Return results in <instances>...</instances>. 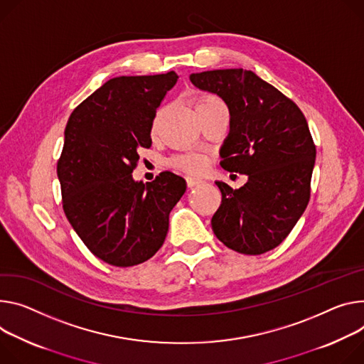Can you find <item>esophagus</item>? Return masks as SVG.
I'll return each mask as SVG.
<instances>
[{"mask_svg": "<svg viewBox=\"0 0 364 364\" xmlns=\"http://www.w3.org/2000/svg\"><path fill=\"white\" fill-rule=\"evenodd\" d=\"M187 180V186L191 188V187H196V186H199V184H202L203 183V180H200V178H196V177H187L186 178Z\"/></svg>", "mask_w": 364, "mask_h": 364, "instance_id": "esophagus-1", "label": "esophagus"}]
</instances>
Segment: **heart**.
Listing matches in <instances>:
<instances>
[{
    "instance_id": "1",
    "label": "heart",
    "mask_w": 364,
    "mask_h": 364,
    "mask_svg": "<svg viewBox=\"0 0 364 364\" xmlns=\"http://www.w3.org/2000/svg\"><path fill=\"white\" fill-rule=\"evenodd\" d=\"M210 107H225L223 103L215 95H203L197 102L196 110L210 109ZM171 165L178 170H183L188 174H200L208 168V159L203 155H180L171 159Z\"/></svg>"
}]
</instances>
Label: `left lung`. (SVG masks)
<instances>
[{"label": "left lung", "instance_id": "8db88e82", "mask_svg": "<svg viewBox=\"0 0 364 364\" xmlns=\"http://www.w3.org/2000/svg\"><path fill=\"white\" fill-rule=\"evenodd\" d=\"M190 81L228 106L229 134L219 151L220 165L248 177L238 190L215 181L222 203L212 218L213 232L237 252H267L290 234L309 202L316 151L308 122L299 107L252 71L196 73Z\"/></svg>", "mask_w": 364, "mask_h": 364}]
</instances>
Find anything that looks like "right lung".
I'll use <instances>...</instances> for the list:
<instances>
[{"instance_id":"1","label":"right lung","mask_w":364,"mask_h":364,"mask_svg":"<svg viewBox=\"0 0 364 364\" xmlns=\"http://www.w3.org/2000/svg\"><path fill=\"white\" fill-rule=\"evenodd\" d=\"M177 80L174 71L112 78L65 127L56 168L63 212L87 248L112 266H136L162 247L170 212L187 188L171 171L146 184L132 177L139 148L152 144L156 109Z\"/></svg>"}]
</instances>
